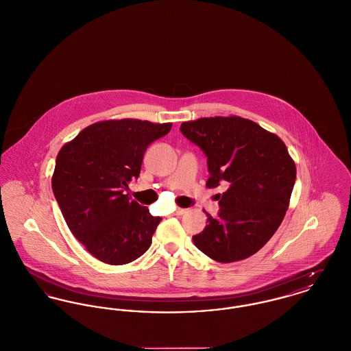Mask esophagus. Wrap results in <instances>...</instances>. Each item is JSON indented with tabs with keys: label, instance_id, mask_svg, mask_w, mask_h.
Returning a JSON list of instances; mask_svg holds the SVG:
<instances>
[{
	"label": "esophagus",
	"instance_id": "obj_1",
	"mask_svg": "<svg viewBox=\"0 0 351 351\" xmlns=\"http://www.w3.org/2000/svg\"><path fill=\"white\" fill-rule=\"evenodd\" d=\"M186 212V208H178V209L175 210V215H176V216H182V215H184Z\"/></svg>",
	"mask_w": 351,
	"mask_h": 351
}]
</instances>
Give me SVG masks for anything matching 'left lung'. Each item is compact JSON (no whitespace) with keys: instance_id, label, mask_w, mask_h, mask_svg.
<instances>
[{"instance_id":"obj_1","label":"left lung","mask_w":351,"mask_h":351,"mask_svg":"<svg viewBox=\"0 0 351 351\" xmlns=\"http://www.w3.org/2000/svg\"><path fill=\"white\" fill-rule=\"evenodd\" d=\"M180 131L206 155L208 188L227 183L217 195L220 213H206V227L193 243L217 263L245 260L264 247L282 223L295 182V165L285 143L241 117L184 122Z\"/></svg>"}]
</instances>
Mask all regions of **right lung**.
<instances>
[{"label":"right lung","instance_id":"1","mask_svg":"<svg viewBox=\"0 0 351 351\" xmlns=\"http://www.w3.org/2000/svg\"><path fill=\"white\" fill-rule=\"evenodd\" d=\"M172 123L108 119L90 124L60 149L51 186L75 239L99 261L124 265L145 254L162 221L130 200L149 143Z\"/></svg>","mask_w":351,"mask_h":351}]
</instances>
